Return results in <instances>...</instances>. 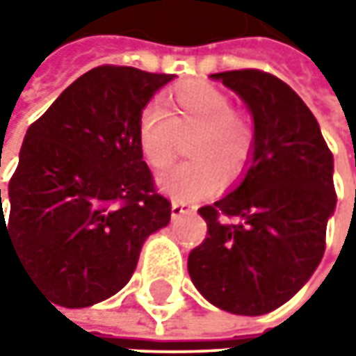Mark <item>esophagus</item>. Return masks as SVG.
<instances>
[{
    "label": "esophagus",
    "instance_id": "esophagus-1",
    "mask_svg": "<svg viewBox=\"0 0 356 356\" xmlns=\"http://www.w3.org/2000/svg\"><path fill=\"white\" fill-rule=\"evenodd\" d=\"M194 212H196V206H194V204H186V202H178V200L172 202V218H174V220L180 218V216H184V213Z\"/></svg>",
    "mask_w": 356,
    "mask_h": 356
}]
</instances>
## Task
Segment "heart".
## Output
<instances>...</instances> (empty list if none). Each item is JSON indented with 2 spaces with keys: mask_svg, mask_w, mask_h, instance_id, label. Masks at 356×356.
<instances>
[{
  "mask_svg": "<svg viewBox=\"0 0 356 356\" xmlns=\"http://www.w3.org/2000/svg\"><path fill=\"white\" fill-rule=\"evenodd\" d=\"M194 130L188 156L194 158L158 176V190L180 202L212 196L236 178L252 154L253 134L245 118L232 108L226 92L208 83H190L170 92L162 108H144L138 120V148L144 160L162 170L176 156L178 136Z\"/></svg>",
  "mask_w": 356,
  "mask_h": 356,
  "instance_id": "heart-1",
  "label": "heart"
}]
</instances>
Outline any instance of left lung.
Segmentation results:
<instances>
[{
  "label": "left lung",
  "mask_w": 356,
  "mask_h": 356,
  "mask_svg": "<svg viewBox=\"0 0 356 356\" xmlns=\"http://www.w3.org/2000/svg\"><path fill=\"white\" fill-rule=\"evenodd\" d=\"M245 103L253 120L243 176L200 208L208 238L188 257L202 297L234 315H266L315 273L337 206L333 154L317 118L277 76L243 69L210 75Z\"/></svg>",
  "instance_id": "1"
}]
</instances>
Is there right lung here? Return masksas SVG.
<instances>
[{
  "label": "right lung",
  "instance_id": "1",
  "mask_svg": "<svg viewBox=\"0 0 356 356\" xmlns=\"http://www.w3.org/2000/svg\"><path fill=\"white\" fill-rule=\"evenodd\" d=\"M176 75L97 67L27 129L9 180L6 239L25 273L57 305L90 307L132 277L148 236L168 226L138 148L144 106Z\"/></svg>",
  "mask_w": 356,
  "mask_h": 356
}]
</instances>
